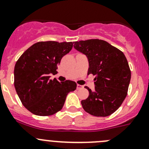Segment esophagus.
Masks as SVG:
<instances>
[{"instance_id": "esophagus-1", "label": "esophagus", "mask_w": 149, "mask_h": 149, "mask_svg": "<svg viewBox=\"0 0 149 149\" xmlns=\"http://www.w3.org/2000/svg\"><path fill=\"white\" fill-rule=\"evenodd\" d=\"M83 88V86L80 85V84H77V89L78 90L81 89V88Z\"/></svg>"}]
</instances>
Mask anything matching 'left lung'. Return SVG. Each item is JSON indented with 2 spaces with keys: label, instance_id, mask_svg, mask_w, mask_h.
I'll return each instance as SVG.
<instances>
[{
  "label": "left lung",
  "instance_id": "8db88e82",
  "mask_svg": "<svg viewBox=\"0 0 149 149\" xmlns=\"http://www.w3.org/2000/svg\"><path fill=\"white\" fill-rule=\"evenodd\" d=\"M74 48L86 55L88 75L95 76V90L88 86V98L82 100L84 109L96 117H107L115 112L127 94L131 72L124 53L104 40L75 42Z\"/></svg>",
  "mask_w": 149,
  "mask_h": 149
}]
</instances>
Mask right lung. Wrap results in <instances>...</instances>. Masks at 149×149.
I'll use <instances>...</instances> for the list:
<instances>
[{"label": "right lung", "mask_w": 149, "mask_h": 149, "mask_svg": "<svg viewBox=\"0 0 149 149\" xmlns=\"http://www.w3.org/2000/svg\"><path fill=\"white\" fill-rule=\"evenodd\" d=\"M73 47V42H38L28 48L16 61L14 86L22 104L31 113L49 116L61 110L76 83L66 80L60 83L49 79L57 73L64 55Z\"/></svg>", "instance_id": "obj_1"}]
</instances>
